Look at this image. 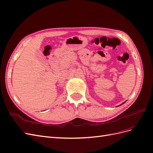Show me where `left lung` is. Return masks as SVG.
Masks as SVG:
<instances>
[{
    "label": "left lung",
    "instance_id": "obj_1",
    "mask_svg": "<svg viewBox=\"0 0 153 153\" xmlns=\"http://www.w3.org/2000/svg\"><path fill=\"white\" fill-rule=\"evenodd\" d=\"M123 104H121V105H123Z\"/></svg>",
    "mask_w": 153,
    "mask_h": 153
}]
</instances>
